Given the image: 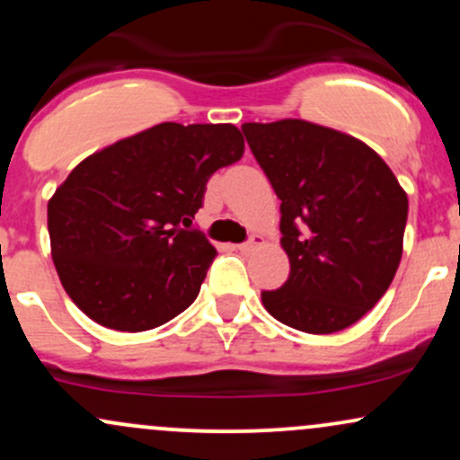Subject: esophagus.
I'll return each mask as SVG.
<instances>
[{"mask_svg": "<svg viewBox=\"0 0 460 460\" xmlns=\"http://www.w3.org/2000/svg\"><path fill=\"white\" fill-rule=\"evenodd\" d=\"M261 244H263V237L261 235H251V240L244 242V244H237V251L251 252V251H255V248L261 246Z\"/></svg>", "mask_w": 460, "mask_h": 460, "instance_id": "1", "label": "esophagus"}]
</instances>
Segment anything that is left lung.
<instances>
[{"instance_id": "obj_1", "label": "left lung", "mask_w": 460, "mask_h": 460, "mask_svg": "<svg viewBox=\"0 0 460 460\" xmlns=\"http://www.w3.org/2000/svg\"><path fill=\"white\" fill-rule=\"evenodd\" d=\"M281 199L289 279L261 292L272 318L329 335L361 320L392 285L409 199L376 151L300 119L242 125Z\"/></svg>"}]
</instances>
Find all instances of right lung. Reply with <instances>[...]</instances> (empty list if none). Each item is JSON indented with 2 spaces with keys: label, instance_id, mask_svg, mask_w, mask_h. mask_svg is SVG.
<instances>
[{
  "label": "right lung",
  "instance_id": "obj_1",
  "mask_svg": "<svg viewBox=\"0 0 460 460\" xmlns=\"http://www.w3.org/2000/svg\"><path fill=\"white\" fill-rule=\"evenodd\" d=\"M242 155L231 123H160L79 162L47 203L51 257L73 303L125 332L188 309L216 257L192 218L209 177Z\"/></svg>",
  "mask_w": 460,
  "mask_h": 460
}]
</instances>
